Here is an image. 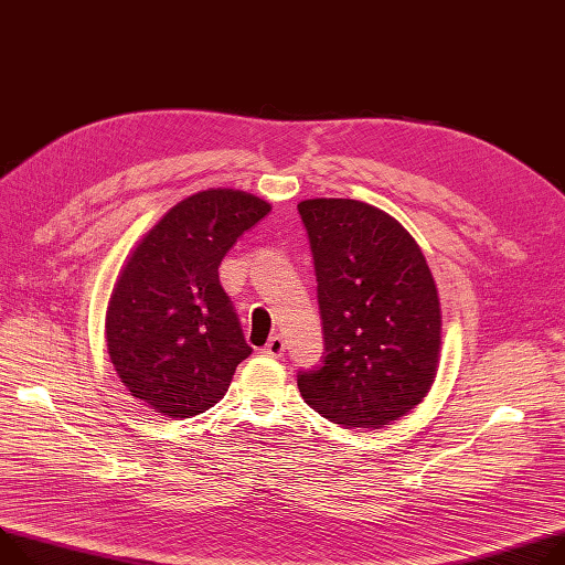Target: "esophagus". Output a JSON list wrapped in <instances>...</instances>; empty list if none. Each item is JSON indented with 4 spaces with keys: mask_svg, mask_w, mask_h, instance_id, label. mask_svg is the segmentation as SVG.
Here are the masks:
<instances>
[{
    "mask_svg": "<svg viewBox=\"0 0 565 565\" xmlns=\"http://www.w3.org/2000/svg\"><path fill=\"white\" fill-rule=\"evenodd\" d=\"M284 349H286L284 338H281V335H273V338L268 340V344L262 349V353H266V355H270V358H279V355H284Z\"/></svg>",
    "mask_w": 565,
    "mask_h": 565,
    "instance_id": "esophagus-1",
    "label": "esophagus"
}]
</instances>
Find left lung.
I'll return each instance as SVG.
<instances>
[{"mask_svg":"<svg viewBox=\"0 0 565 565\" xmlns=\"http://www.w3.org/2000/svg\"><path fill=\"white\" fill-rule=\"evenodd\" d=\"M311 243L324 335L320 367L297 387L342 428H383L430 390L441 344L435 279L415 238L347 198L297 204Z\"/></svg>","mask_w":565,"mask_h":565,"instance_id":"1","label":"left lung"}]
</instances>
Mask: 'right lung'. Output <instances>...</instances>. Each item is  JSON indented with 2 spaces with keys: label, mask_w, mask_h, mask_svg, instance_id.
Returning <instances> with one entry per match:
<instances>
[{
  "label": "right lung",
  "mask_w": 565,
  "mask_h": 565,
  "mask_svg": "<svg viewBox=\"0 0 565 565\" xmlns=\"http://www.w3.org/2000/svg\"><path fill=\"white\" fill-rule=\"evenodd\" d=\"M270 204L210 189L182 202L135 247L113 290L106 333L128 392L169 417L216 405L252 353L218 266Z\"/></svg>",
  "instance_id": "add662e5"
}]
</instances>
